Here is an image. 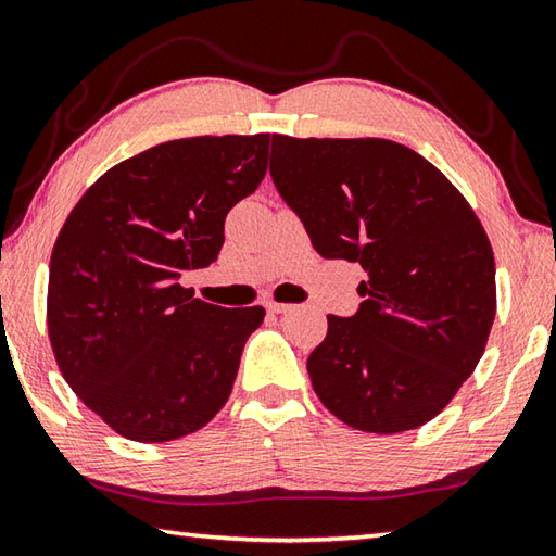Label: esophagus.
I'll return each instance as SVG.
<instances>
[{"label": "esophagus", "instance_id": "34e87169", "mask_svg": "<svg viewBox=\"0 0 556 556\" xmlns=\"http://www.w3.org/2000/svg\"><path fill=\"white\" fill-rule=\"evenodd\" d=\"M267 311L271 313V316H281V313L291 311V306H289V304H277V301H269V304H267Z\"/></svg>", "mask_w": 556, "mask_h": 556}]
</instances>
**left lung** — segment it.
<instances>
[{
  "mask_svg": "<svg viewBox=\"0 0 556 556\" xmlns=\"http://www.w3.org/2000/svg\"><path fill=\"white\" fill-rule=\"evenodd\" d=\"M269 175L323 257L359 262L365 301L328 316L306 362L313 391L345 426L420 428L477 369L496 316V262L459 189L383 138L271 136Z\"/></svg>",
  "mask_w": 556,
  "mask_h": 556,
  "instance_id": "obj_1",
  "label": "left lung"
}]
</instances>
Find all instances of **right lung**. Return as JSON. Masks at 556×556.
Returning a JSON list of instances; mask_svg holds the SVG:
<instances>
[{
  "label": "right lung",
  "instance_id": "obj_1",
  "mask_svg": "<svg viewBox=\"0 0 556 556\" xmlns=\"http://www.w3.org/2000/svg\"><path fill=\"white\" fill-rule=\"evenodd\" d=\"M269 134L167 140L89 187L50 255L48 336L65 381L136 442L197 432L226 406L265 308L179 285L224 245L228 211L267 173Z\"/></svg>",
  "mask_w": 556,
  "mask_h": 556
}]
</instances>
